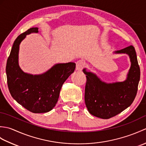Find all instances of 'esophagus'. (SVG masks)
<instances>
[{"label":"esophagus","instance_id":"1","mask_svg":"<svg viewBox=\"0 0 146 146\" xmlns=\"http://www.w3.org/2000/svg\"><path fill=\"white\" fill-rule=\"evenodd\" d=\"M85 66L84 61L82 60H79L76 63V70L80 71L83 70V68Z\"/></svg>","mask_w":146,"mask_h":146}]
</instances>
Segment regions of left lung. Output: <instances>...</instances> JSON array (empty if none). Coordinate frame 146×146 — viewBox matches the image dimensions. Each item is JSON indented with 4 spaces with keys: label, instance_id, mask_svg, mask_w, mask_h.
<instances>
[{
    "label": "left lung",
    "instance_id": "left-lung-1",
    "mask_svg": "<svg viewBox=\"0 0 146 146\" xmlns=\"http://www.w3.org/2000/svg\"><path fill=\"white\" fill-rule=\"evenodd\" d=\"M114 52L129 56L131 66L124 82L107 83L102 82L95 74L86 71V68L83 70L86 77V107L90 113L104 119L117 115L132 104L140 80V68L134 46H129Z\"/></svg>",
    "mask_w": 146,
    "mask_h": 146
}]
</instances>
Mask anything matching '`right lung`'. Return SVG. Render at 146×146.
<instances>
[{"label":"right lung","mask_w":146,"mask_h":146,"mask_svg":"<svg viewBox=\"0 0 146 146\" xmlns=\"http://www.w3.org/2000/svg\"><path fill=\"white\" fill-rule=\"evenodd\" d=\"M38 33L32 27L19 36L14 42L6 64L7 85L11 95L17 103L33 113H45L56 104L61 86L75 71V63L54 65L44 73L33 75L22 71L19 66V50L26 35Z\"/></svg>","instance_id":"add662e5"}]
</instances>
